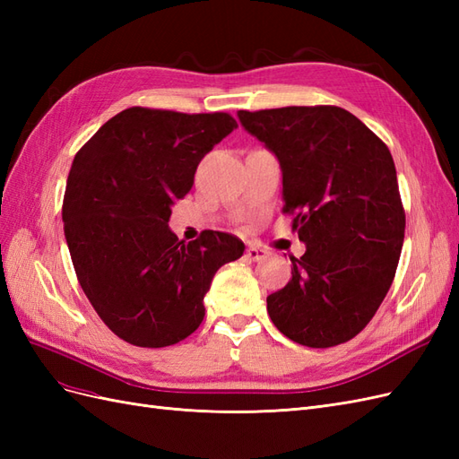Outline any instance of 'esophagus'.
<instances>
[{
  "instance_id": "esophagus-1",
  "label": "esophagus",
  "mask_w": 459,
  "mask_h": 459,
  "mask_svg": "<svg viewBox=\"0 0 459 459\" xmlns=\"http://www.w3.org/2000/svg\"><path fill=\"white\" fill-rule=\"evenodd\" d=\"M245 256H247V260H251V262H260V260L266 258V251H264V248H260V247H248Z\"/></svg>"
}]
</instances>
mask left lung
Returning a JSON list of instances; mask_svg holds the SVG:
<instances>
[{"mask_svg": "<svg viewBox=\"0 0 459 459\" xmlns=\"http://www.w3.org/2000/svg\"><path fill=\"white\" fill-rule=\"evenodd\" d=\"M283 176V212L307 245L268 314L285 337L312 349L351 341L381 307L404 243L391 151L341 107L238 110Z\"/></svg>", "mask_w": 459, "mask_h": 459, "instance_id": "8db88e82", "label": "left lung"}]
</instances>
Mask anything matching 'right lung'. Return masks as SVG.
<instances>
[{
    "mask_svg": "<svg viewBox=\"0 0 459 459\" xmlns=\"http://www.w3.org/2000/svg\"><path fill=\"white\" fill-rule=\"evenodd\" d=\"M235 128L228 113L132 107L76 152L63 201L66 245L93 310L130 344L162 349L189 337L214 273L245 251L230 233L186 243L169 228L201 159Z\"/></svg>",
    "mask_w": 459,
    "mask_h": 459,
    "instance_id": "1",
    "label": "right lung"
}]
</instances>
